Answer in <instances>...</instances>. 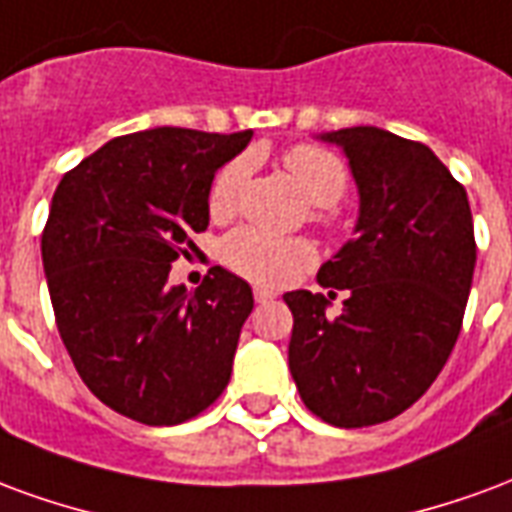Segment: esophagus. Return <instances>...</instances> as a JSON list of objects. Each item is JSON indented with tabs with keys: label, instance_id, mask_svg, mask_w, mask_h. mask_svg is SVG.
Instances as JSON below:
<instances>
[{
	"label": "esophagus",
	"instance_id": "1",
	"mask_svg": "<svg viewBox=\"0 0 512 512\" xmlns=\"http://www.w3.org/2000/svg\"><path fill=\"white\" fill-rule=\"evenodd\" d=\"M253 300L270 302V300H275V292H270V289H253Z\"/></svg>",
	"mask_w": 512,
	"mask_h": 512
}]
</instances>
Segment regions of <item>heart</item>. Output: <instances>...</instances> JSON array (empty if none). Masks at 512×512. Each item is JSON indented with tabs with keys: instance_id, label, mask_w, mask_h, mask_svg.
Returning <instances> with one entry per match:
<instances>
[{
	"instance_id": "b5f03b06",
	"label": "heart",
	"mask_w": 512,
	"mask_h": 512,
	"mask_svg": "<svg viewBox=\"0 0 512 512\" xmlns=\"http://www.w3.org/2000/svg\"><path fill=\"white\" fill-rule=\"evenodd\" d=\"M251 166L253 160L248 155H240L218 171L210 188L212 215L223 218L237 210L245 182L251 177ZM283 166L289 169L297 188L305 193V199L316 204L313 218L330 226L335 220L330 207H335L349 188L346 163L333 149L319 147V144H297L283 155ZM220 259L248 281L283 286L311 267L316 251L311 242L300 237H275L256 226H242L220 242Z\"/></svg>"
}]
</instances>
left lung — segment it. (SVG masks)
I'll use <instances>...</instances> for the list:
<instances>
[{
    "instance_id": "left-lung-1",
    "label": "left lung",
    "mask_w": 512,
    "mask_h": 512,
    "mask_svg": "<svg viewBox=\"0 0 512 512\" xmlns=\"http://www.w3.org/2000/svg\"><path fill=\"white\" fill-rule=\"evenodd\" d=\"M360 190L354 240L322 264L330 294H283L289 368L302 404L338 428L393 420L434 384L453 352L477 245L464 185L420 141L382 128L324 133ZM335 291L347 300L330 317Z\"/></svg>"
}]
</instances>
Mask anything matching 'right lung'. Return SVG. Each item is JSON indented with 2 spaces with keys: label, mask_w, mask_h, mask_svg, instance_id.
Returning <instances> with one entry per match:
<instances>
[{
  "label": "right lung",
  "mask_w": 512,
  "mask_h": 512,
  "mask_svg": "<svg viewBox=\"0 0 512 512\" xmlns=\"http://www.w3.org/2000/svg\"><path fill=\"white\" fill-rule=\"evenodd\" d=\"M251 136L155 128L111 138L51 199L40 251L62 343L89 390L136 423H185L229 384L251 286L212 267L188 292L169 272L210 226L215 171Z\"/></svg>",
  "instance_id": "1"
}]
</instances>
